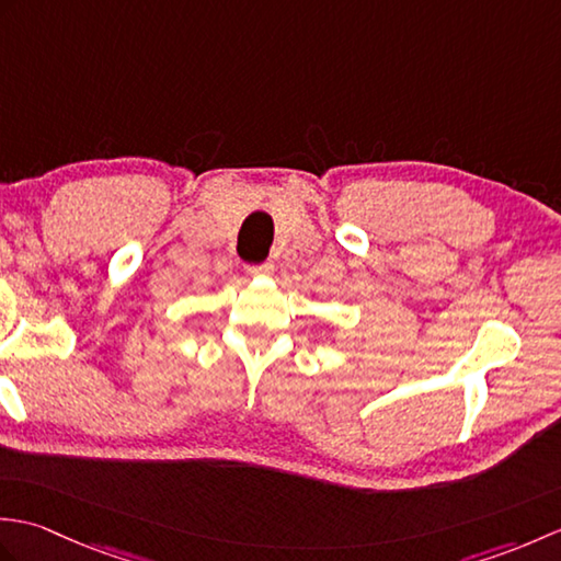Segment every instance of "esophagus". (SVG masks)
I'll list each match as a JSON object with an SVG mask.
<instances>
[{"mask_svg": "<svg viewBox=\"0 0 561 561\" xmlns=\"http://www.w3.org/2000/svg\"><path fill=\"white\" fill-rule=\"evenodd\" d=\"M245 272L250 274V277H270V274L274 272V265L272 262H262V265H248Z\"/></svg>", "mask_w": 561, "mask_h": 561, "instance_id": "1", "label": "esophagus"}]
</instances>
